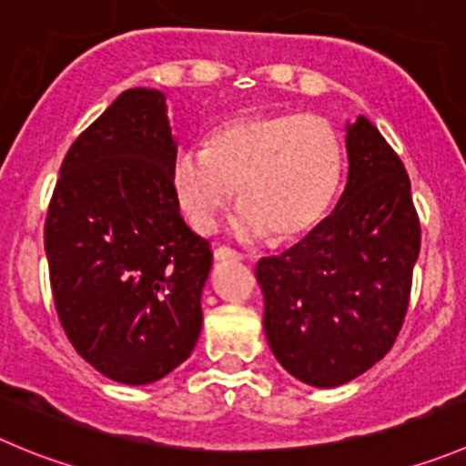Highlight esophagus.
<instances>
[{"label": "esophagus", "mask_w": 466, "mask_h": 466, "mask_svg": "<svg viewBox=\"0 0 466 466\" xmlns=\"http://www.w3.org/2000/svg\"><path fill=\"white\" fill-rule=\"evenodd\" d=\"M213 258L218 259V262H241L243 255H238L237 250H232V248L220 246V248H216V250H213Z\"/></svg>", "instance_id": "34e87169"}]
</instances>
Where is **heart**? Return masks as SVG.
Here are the masks:
<instances>
[{
  "mask_svg": "<svg viewBox=\"0 0 466 466\" xmlns=\"http://www.w3.org/2000/svg\"><path fill=\"white\" fill-rule=\"evenodd\" d=\"M342 169V140L329 119L253 112L216 126L204 151H177L169 181L195 232L211 234L237 190L241 237L271 234L289 241L324 218L340 188Z\"/></svg>",
  "mask_w": 466,
  "mask_h": 466,
  "instance_id": "heart-1",
  "label": "heart"
}]
</instances>
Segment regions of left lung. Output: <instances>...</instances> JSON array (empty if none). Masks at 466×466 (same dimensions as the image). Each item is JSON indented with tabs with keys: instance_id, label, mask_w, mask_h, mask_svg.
Here are the masks:
<instances>
[{
	"instance_id": "1",
	"label": "left lung",
	"mask_w": 466,
	"mask_h": 466,
	"mask_svg": "<svg viewBox=\"0 0 466 466\" xmlns=\"http://www.w3.org/2000/svg\"><path fill=\"white\" fill-rule=\"evenodd\" d=\"M345 130L350 172L331 216L255 268L268 347L315 389L347 384L389 354L420 250L402 160L363 115Z\"/></svg>"
}]
</instances>
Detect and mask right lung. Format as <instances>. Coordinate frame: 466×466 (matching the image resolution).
I'll return each mask as SVG.
<instances>
[{
  "label": "right lung",
  "instance_id": "obj_1",
  "mask_svg": "<svg viewBox=\"0 0 466 466\" xmlns=\"http://www.w3.org/2000/svg\"><path fill=\"white\" fill-rule=\"evenodd\" d=\"M165 94L135 86L77 137L46 220L55 308L77 354L128 386L163 380L202 331L211 246L169 181Z\"/></svg>",
  "mask_w": 466,
  "mask_h": 466
}]
</instances>
